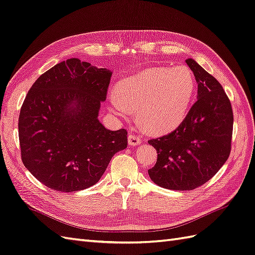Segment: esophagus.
Masks as SVG:
<instances>
[{"mask_svg": "<svg viewBox=\"0 0 255 255\" xmlns=\"http://www.w3.org/2000/svg\"><path fill=\"white\" fill-rule=\"evenodd\" d=\"M128 142L129 146H137V144H139L141 142L140 136L129 134L128 137Z\"/></svg>", "mask_w": 255, "mask_h": 255, "instance_id": "1", "label": "esophagus"}]
</instances>
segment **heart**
<instances>
[{"mask_svg": "<svg viewBox=\"0 0 255 255\" xmlns=\"http://www.w3.org/2000/svg\"><path fill=\"white\" fill-rule=\"evenodd\" d=\"M194 92L195 79L188 67H153L121 80L109 103L121 117L138 111L144 128L165 134L184 120Z\"/></svg>", "mask_w": 255, "mask_h": 255, "instance_id": "obj_1", "label": "heart"}]
</instances>
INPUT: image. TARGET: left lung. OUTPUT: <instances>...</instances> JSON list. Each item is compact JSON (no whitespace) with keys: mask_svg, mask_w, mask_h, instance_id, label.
<instances>
[{"mask_svg":"<svg viewBox=\"0 0 255 255\" xmlns=\"http://www.w3.org/2000/svg\"><path fill=\"white\" fill-rule=\"evenodd\" d=\"M197 82V101L173 132L148 142L157 160L148 174L162 188L189 191L215 176L229 159L233 133L231 102L220 82L193 59L185 60Z\"/></svg>","mask_w":255,"mask_h":255,"instance_id":"8db88e82","label":"left lung"}]
</instances>
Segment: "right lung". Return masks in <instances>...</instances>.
<instances>
[{
	"mask_svg": "<svg viewBox=\"0 0 255 255\" xmlns=\"http://www.w3.org/2000/svg\"><path fill=\"white\" fill-rule=\"evenodd\" d=\"M112 75L73 58L44 73L27 92L18 125L21 157L46 187L90 188L127 148V130L107 129L98 119Z\"/></svg>",
	"mask_w": 255,
	"mask_h": 255,
	"instance_id": "right-lung-1",
	"label": "right lung"
}]
</instances>
